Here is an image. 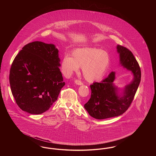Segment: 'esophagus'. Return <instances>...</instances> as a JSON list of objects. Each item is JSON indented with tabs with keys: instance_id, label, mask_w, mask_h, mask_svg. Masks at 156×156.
<instances>
[{
	"instance_id": "obj_1",
	"label": "esophagus",
	"mask_w": 156,
	"mask_h": 156,
	"mask_svg": "<svg viewBox=\"0 0 156 156\" xmlns=\"http://www.w3.org/2000/svg\"><path fill=\"white\" fill-rule=\"evenodd\" d=\"M75 83L76 85H83V83H82L81 81L77 80L75 81Z\"/></svg>"
}]
</instances>
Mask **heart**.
<instances>
[{
  "mask_svg": "<svg viewBox=\"0 0 156 156\" xmlns=\"http://www.w3.org/2000/svg\"><path fill=\"white\" fill-rule=\"evenodd\" d=\"M73 58L65 56L61 63L62 69L67 75H71L82 67L84 78L89 82L101 80L110 64V56L106 51L95 47L76 48L72 52Z\"/></svg>",
  "mask_w": 156,
  "mask_h": 156,
  "instance_id": "heart-1",
  "label": "heart"
}]
</instances>
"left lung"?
<instances>
[{
    "mask_svg": "<svg viewBox=\"0 0 156 156\" xmlns=\"http://www.w3.org/2000/svg\"><path fill=\"white\" fill-rule=\"evenodd\" d=\"M116 49L120 66L131 71L133 78L129 84L120 89L113 83L116 73L112 71L101 82H94L90 86L91 96L84 108L95 119L110 118L125 113L133 101L140 82V68L132 52L119 45H117Z\"/></svg>",
    "mask_w": 156,
    "mask_h": 156,
    "instance_id": "1",
    "label": "left lung"
}]
</instances>
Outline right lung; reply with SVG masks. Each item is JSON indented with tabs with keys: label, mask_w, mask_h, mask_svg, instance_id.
<instances>
[{
	"label": "right lung",
	"mask_w": 156,
	"mask_h": 156,
	"mask_svg": "<svg viewBox=\"0 0 156 156\" xmlns=\"http://www.w3.org/2000/svg\"><path fill=\"white\" fill-rule=\"evenodd\" d=\"M58 50L53 44L34 41L23 47L12 64L9 81L16 104L39 115L49 109L65 85Z\"/></svg>",
	"instance_id": "right-lung-1"
}]
</instances>
